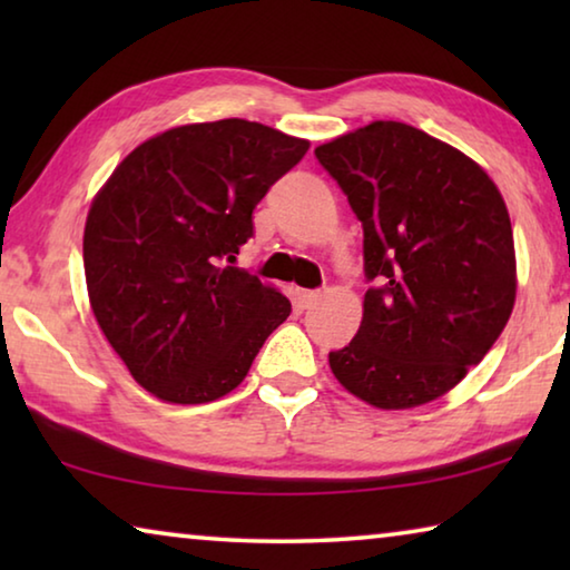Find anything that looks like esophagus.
I'll use <instances>...</instances> for the list:
<instances>
[{
    "mask_svg": "<svg viewBox=\"0 0 570 570\" xmlns=\"http://www.w3.org/2000/svg\"><path fill=\"white\" fill-rule=\"evenodd\" d=\"M322 298V292H314V288H296V302L302 308L314 306Z\"/></svg>",
    "mask_w": 570,
    "mask_h": 570,
    "instance_id": "1",
    "label": "esophagus"
}]
</instances>
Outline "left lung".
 Returning a JSON list of instances; mask_svg holds the SVG:
<instances>
[{
  "instance_id": "8db88e82",
  "label": "left lung",
  "mask_w": 570,
  "mask_h": 570,
  "mask_svg": "<svg viewBox=\"0 0 570 570\" xmlns=\"http://www.w3.org/2000/svg\"><path fill=\"white\" fill-rule=\"evenodd\" d=\"M364 230V316L330 366L380 410L432 402L480 364L515 304L505 200L475 160L377 120L314 150Z\"/></svg>"
}]
</instances>
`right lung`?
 <instances>
[{"label":"right lung","instance_id":"right-lung-1","mask_svg":"<svg viewBox=\"0 0 570 570\" xmlns=\"http://www.w3.org/2000/svg\"><path fill=\"white\" fill-rule=\"evenodd\" d=\"M306 150L262 122L180 125L135 148L95 196L82 238L92 314L140 387L176 404L224 397L292 314L234 262L258 200Z\"/></svg>","mask_w":570,"mask_h":570}]
</instances>
